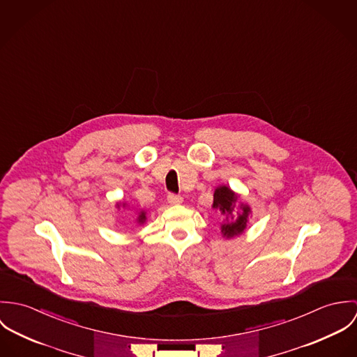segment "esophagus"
I'll return each mask as SVG.
<instances>
[{
  "instance_id": "obj_1",
  "label": "esophagus",
  "mask_w": 357,
  "mask_h": 357,
  "mask_svg": "<svg viewBox=\"0 0 357 357\" xmlns=\"http://www.w3.org/2000/svg\"><path fill=\"white\" fill-rule=\"evenodd\" d=\"M167 201L170 204H183V197L176 195V194H169L167 195Z\"/></svg>"
}]
</instances>
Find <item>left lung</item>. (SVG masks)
I'll return each instance as SVG.
<instances>
[{"label": "left lung", "mask_w": 357, "mask_h": 357, "mask_svg": "<svg viewBox=\"0 0 357 357\" xmlns=\"http://www.w3.org/2000/svg\"><path fill=\"white\" fill-rule=\"evenodd\" d=\"M238 195L227 185H220L215 188L213 195V208H215L222 215L221 234L224 238L229 239L245 232L252 213L250 206L241 204L239 211L236 210Z\"/></svg>", "instance_id": "obj_1"}]
</instances>
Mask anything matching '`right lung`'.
<instances>
[{"instance_id":"right-lung-1","label":"right lung","mask_w":357,"mask_h":357,"mask_svg":"<svg viewBox=\"0 0 357 357\" xmlns=\"http://www.w3.org/2000/svg\"><path fill=\"white\" fill-rule=\"evenodd\" d=\"M121 204H122L123 207L126 206V204H116V207H119ZM146 220H147V213H146L144 210H140V213H139V215H137V218H136V222H137V224H144Z\"/></svg>"}]
</instances>
